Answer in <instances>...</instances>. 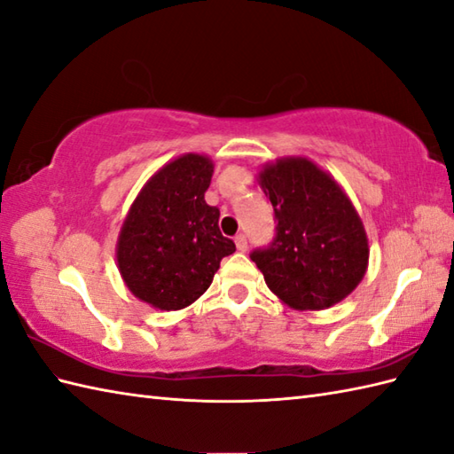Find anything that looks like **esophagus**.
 Instances as JSON below:
<instances>
[{"label":"esophagus","mask_w":454,"mask_h":454,"mask_svg":"<svg viewBox=\"0 0 454 454\" xmlns=\"http://www.w3.org/2000/svg\"><path fill=\"white\" fill-rule=\"evenodd\" d=\"M234 239H236V247L239 249V252H246V249H247V238H246V234H238Z\"/></svg>","instance_id":"1"}]
</instances>
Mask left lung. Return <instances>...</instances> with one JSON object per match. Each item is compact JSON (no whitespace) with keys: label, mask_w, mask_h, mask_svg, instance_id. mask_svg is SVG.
Returning a JSON list of instances; mask_svg holds the SVG:
<instances>
[{"label":"left lung","mask_w":454,"mask_h":454,"mask_svg":"<svg viewBox=\"0 0 454 454\" xmlns=\"http://www.w3.org/2000/svg\"><path fill=\"white\" fill-rule=\"evenodd\" d=\"M275 210V238L249 257L267 286L296 310H324L361 283L369 263L363 222L341 187L306 158L259 173Z\"/></svg>","instance_id":"obj_1"}]
</instances>
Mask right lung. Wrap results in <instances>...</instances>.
Returning <instances> with one entry per match:
<instances>
[{
	"instance_id": "right-lung-1",
	"label": "right lung",
	"mask_w": 454,
	"mask_h": 454,
	"mask_svg": "<svg viewBox=\"0 0 454 454\" xmlns=\"http://www.w3.org/2000/svg\"><path fill=\"white\" fill-rule=\"evenodd\" d=\"M212 161L187 153L163 166L134 200L119 244V271L130 293L160 310H181L212 283L236 244L207 205Z\"/></svg>"
}]
</instances>
